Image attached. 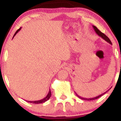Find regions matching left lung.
Wrapping results in <instances>:
<instances>
[{
  "label": "left lung",
  "mask_w": 121,
  "mask_h": 121,
  "mask_svg": "<svg viewBox=\"0 0 121 121\" xmlns=\"http://www.w3.org/2000/svg\"><path fill=\"white\" fill-rule=\"evenodd\" d=\"M93 28H94V30H95V32L96 33H97V34L99 36H100V37H102V39H104V40H105V41H107V42L109 43V44H111V45H112V42H111V40H110L109 38H108V37L106 36V35H105L104 34V33H103L102 32H100V30H98V28H97V27H96L95 26H93ZM108 91H105V92H104V93H103V94H102L99 95L97 96V97H94V98H82V97H80V96H79L78 94H76V93L75 92V94L76 95H77V97H78L79 98L82 99V100H94V99H96L99 98V97H101V96L103 95L105 93H106Z\"/></svg>",
  "instance_id": "left-lung-1"
}]
</instances>
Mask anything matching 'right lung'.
<instances>
[{
  "label": "right lung",
  "mask_w": 121,
  "mask_h": 121,
  "mask_svg": "<svg viewBox=\"0 0 121 121\" xmlns=\"http://www.w3.org/2000/svg\"><path fill=\"white\" fill-rule=\"evenodd\" d=\"M21 28H20L19 29H18V30H17L16 31V32L15 33V34L14 35V36H13V39L14 38V37L15 36H16V34L20 30H21ZM51 91H50H50H48V94L47 95V96L45 98H43L42 99H41V100H36V101H28V100H26L27 102H29V103H34V104H39V103H44V102H46L47 100H48V99H50V98L51 97Z\"/></svg>",
  "instance_id": "right-lung-1"
}]
</instances>
